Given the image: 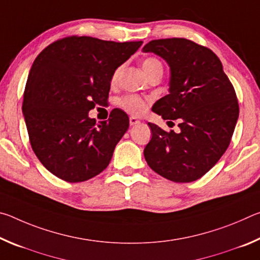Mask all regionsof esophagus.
<instances>
[{
    "label": "esophagus",
    "mask_w": 260,
    "mask_h": 260,
    "mask_svg": "<svg viewBox=\"0 0 260 260\" xmlns=\"http://www.w3.org/2000/svg\"><path fill=\"white\" fill-rule=\"evenodd\" d=\"M129 124H131V126H135V125L140 124V120L136 119L135 117H131L129 118Z\"/></svg>",
    "instance_id": "1"
}]
</instances>
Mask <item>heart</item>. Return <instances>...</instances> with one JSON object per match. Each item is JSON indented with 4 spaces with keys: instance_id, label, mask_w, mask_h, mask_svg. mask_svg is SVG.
Segmentation results:
<instances>
[{
    "instance_id": "obj_1",
    "label": "heart",
    "mask_w": 260,
    "mask_h": 260,
    "mask_svg": "<svg viewBox=\"0 0 260 260\" xmlns=\"http://www.w3.org/2000/svg\"><path fill=\"white\" fill-rule=\"evenodd\" d=\"M142 68L143 71L148 74L150 71H152L153 69L156 68H162L161 63L157 58H153V57H149V58H146L142 63ZM120 69H117L114 71L113 76H112V82L117 81L118 76H119ZM119 105L125 110V111L129 112L132 114H135V116H140L147 109V102L146 100H143L142 98L136 95H127L121 98L119 100Z\"/></svg>"
}]
</instances>
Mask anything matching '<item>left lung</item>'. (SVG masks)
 <instances>
[{
    "mask_svg": "<svg viewBox=\"0 0 260 260\" xmlns=\"http://www.w3.org/2000/svg\"><path fill=\"white\" fill-rule=\"evenodd\" d=\"M170 65V93L153 104L165 120H179V133L148 122L144 148L151 170L174 182H191L209 172L227 150L239 118V102L218 56L182 38L152 40L142 49Z\"/></svg>",
    "mask_w": 260,
    "mask_h": 260,
    "instance_id": "obj_1",
    "label": "left lung"
}]
</instances>
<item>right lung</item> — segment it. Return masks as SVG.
Returning a JSON list of instances; mask_svg holds the SVG:
<instances>
[{
	"instance_id": "obj_1",
	"label": "right lung",
	"mask_w": 260,
	"mask_h": 260,
	"mask_svg": "<svg viewBox=\"0 0 260 260\" xmlns=\"http://www.w3.org/2000/svg\"><path fill=\"white\" fill-rule=\"evenodd\" d=\"M142 43L73 35L52 42L35 58L23 113L34 153L57 178L82 182L108 167L128 129V116L113 109L109 120L96 122L88 112L108 102L114 71Z\"/></svg>"
}]
</instances>
